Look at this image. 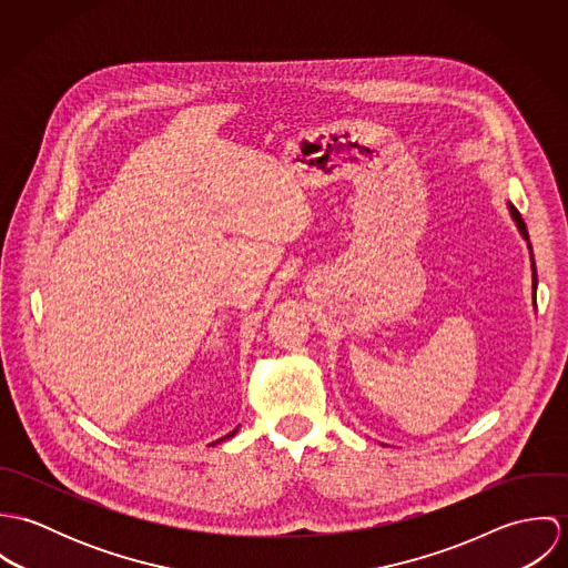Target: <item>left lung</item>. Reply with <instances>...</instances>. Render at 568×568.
Wrapping results in <instances>:
<instances>
[{"mask_svg": "<svg viewBox=\"0 0 568 568\" xmlns=\"http://www.w3.org/2000/svg\"><path fill=\"white\" fill-rule=\"evenodd\" d=\"M507 207H509V214H511V221L516 223V227H518V232H520V236L527 241V246H529V257H531V286H534V302H536V286H538V277H536V262H534V255H531V244H529V234H527V227H525V221L520 219V214H518V210L511 205V203H507Z\"/></svg>", "mask_w": 568, "mask_h": 568, "instance_id": "8db88e82", "label": "left lung"}]
</instances>
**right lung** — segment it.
I'll return each instance as SVG.
<instances>
[{
  "label": "right lung",
  "mask_w": 568,
  "mask_h": 568,
  "mask_svg": "<svg viewBox=\"0 0 568 568\" xmlns=\"http://www.w3.org/2000/svg\"><path fill=\"white\" fill-rule=\"evenodd\" d=\"M236 433H239V428H234V430H232V433H230V435H225V437H221V439H216V444H219V442H223V439H230V437H234V435H236Z\"/></svg>",
  "instance_id": "right-lung-1"
}]
</instances>
